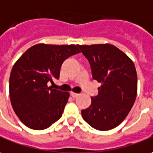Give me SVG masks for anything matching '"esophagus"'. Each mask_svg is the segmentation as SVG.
Returning <instances> with one entry per match:
<instances>
[{
  "label": "esophagus",
  "instance_id": "1",
  "mask_svg": "<svg viewBox=\"0 0 153 153\" xmlns=\"http://www.w3.org/2000/svg\"><path fill=\"white\" fill-rule=\"evenodd\" d=\"M71 97H74V98L77 97L79 96L78 93H75V92H71Z\"/></svg>",
  "mask_w": 153,
  "mask_h": 153
}]
</instances>
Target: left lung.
<instances>
[{
	"label": "left lung",
	"mask_w": 153,
	"mask_h": 153,
	"mask_svg": "<svg viewBox=\"0 0 153 153\" xmlns=\"http://www.w3.org/2000/svg\"><path fill=\"white\" fill-rule=\"evenodd\" d=\"M77 46L89 61L93 79L101 83L98 95L91 97L90 107L82 111V116L95 129L111 130L127 117L137 97L134 63L111 44Z\"/></svg>",
	"instance_id": "obj_1"
}]
</instances>
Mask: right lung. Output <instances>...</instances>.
<instances>
[{
  "instance_id": "right-lung-1",
  "label": "right lung",
  "mask_w": 153,
  "mask_h": 153,
  "mask_svg": "<svg viewBox=\"0 0 153 153\" xmlns=\"http://www.w3.org/2000/svg\"><path fill=\"white\" fill-rule=\"evenodd\" d=\"M81 52L76 45L36 44L16 62L10 75L9 93L15 113L23 124L43 130L61 118L70 93L52 89L63 62Z\"/></svg>"
}]
</instances>
